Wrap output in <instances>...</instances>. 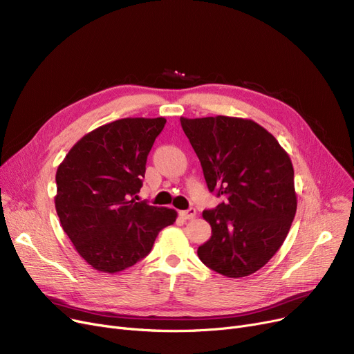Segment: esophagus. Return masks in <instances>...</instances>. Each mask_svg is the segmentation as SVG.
Listing matches in <instances>:
<instances>
[{
	"instance_id": "obj_1",
	"label": "esophagus",
	"mask_w": 354,
	"mask_h": 354,
	"mask_svg": "<svg viewBox=\"0 0 354 354\" xmlns=\"http://www.w3.org/2000/svg\"><path fill=\"white\" fill-rule=\"evenodd\" d=\"M179 215H180L183 219H194L195 215H196V211H195V208H189L188 211H180Z\"/></svg>"
}]
</instances>
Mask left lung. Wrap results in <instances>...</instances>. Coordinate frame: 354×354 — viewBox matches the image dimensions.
<instances>
[{
  "label": "left lung",
  "mask_w": 354,
  "mask_h": 354,
  "mask_svg": "<svg viewBox=\"0 0 354 354\" xmlns=\"http://www.w3.org/2000/svg\"><path fill=\"white\" fill-rule=\"evenodd\" d=\"M180 124L208 189L224 196L202 214L212 235L198 257L218 274L247 277L280 250L295 216L291 159L268 130L250 119L180 118Z\"/></svg>",
  "instance_id": "8db88e82"
}]
</instances>
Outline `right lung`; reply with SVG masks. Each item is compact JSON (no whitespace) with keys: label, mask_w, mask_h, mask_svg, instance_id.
Masks as SVG:
<instances>
[{"label":"right lung","mask_w":354,"mask_h":354,"mask_svg":"<svg viewBox=\"0 0 354 354\" xmlns=\"http://www.w3.org/2000/svg\"><path fill=\"white\" fill-rule=\"evenodd\" d=\"M165 118H126L84 135L59 165L54 198L60 224L84 261L115 274L151 252L176 211L136 202L146 160Z\"/></svg>","instance_id":"obj_1"}]
</instances>
